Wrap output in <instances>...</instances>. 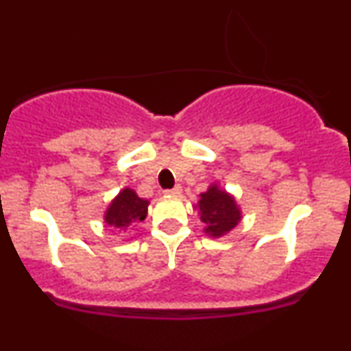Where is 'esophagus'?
<instances>
[{
	"label": "esophagus",
	"instance_id": "1",
	"mask_svg": "<svg viewBox=\"0 0 351 351\" xmlns=\"http://www.w3.org/2000/svg\"><path fill=\"white\" fill-rule=\"evenodd\" d=\"M165 193H167V195H171V196H180L181 195V186H180V184H176L175 188L165 189Z\"/></svg>",
	"mask_w": 351,
	"mask_h": 351
}]
</instances>
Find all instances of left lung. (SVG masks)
Listing matches in <instances>:
<instances>
[{"mask_svg":"<svg viewBox=\"0 0 351 351\" xmlns=\"http://www.w3.org/2000/svg\"><path fill=\"white\" fill-rule=\"evenodd\" d=\"M198 213L201 221L206 224L204 232L213 237L224 236L232 228H236L241 219V211L234 198L216 184L209 186L208 191L201 195Z\"/></svg>","mask_w":351,"mask_h":351,"instance_id":"obj_1","label":"left lung"}]
</instances>
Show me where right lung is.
<instances>
[{
	"mask_svg": "<svg viewBox=\"0 0 351 351\" xmlns=\"http://www.w3.org/2000/svg\"><path fill=\"white\" fill-rule=\"evenodd\" d=\"M148 201L136 196L134 189L125 188L107 208L106 223L120 231H125L147 217Z\"/></svg>",
	"mask_w": 351,
	"mask_h": 351,
	"instance_id": "add662e5",
	"label": "right lung"
}]
</instances>
